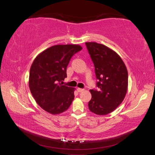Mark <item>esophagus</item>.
<instances>
[{
    "label": "esophagus",
    "mask_w": 155,
    "mask_h": 155,
    "mask_svg": "<svg viewBox=\"0 0 155 155\" xmlns=\"http://www.w3.org/2000/svg\"><path fill=\"white\" fill-rule=\"evenodd\" d=\"M77 91L79 92V93H81V92L84 91V88H77Z\"/></svg>",
    "instance_id": "34e87169"
}]
</instances>
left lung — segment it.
<instances>
[{
	"instance_id": "1",
	"label": "left lung",
	"mask_w": 155,
	"mask_h": 155,
	"mask_svg": "<svg viewBox=\"0 0 155 155\" xmlns=\"http://www.w3.org/2000/svg\"><path fill=\"white\" fill-rule=\"evenodd\" d=\"M94 65L98 90H90L89 110L98 115L112 113L123 101L128 88V71L116 52L94 42H85Z\"/></svg>"
}]
</instances>
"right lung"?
Returning a JSON list of instances; mask_svg holds the SVG:
<instances>
[{
    "label": "right lung",
    "mask_w": 155,
    "mask_h": 155,
    "mask_svg": "<svg viewBox=\"0 0 155 155\" xmlns=\"http://www.w3.org/2000/svg\"><path fill=\"white\" fill-rule=\"evenodd\" d=\"M80 45H58L35 58L29 73V88L36 102L52 114L67 110L74 98V88L62 85L71 57L82 50Z\"/></svg>",
    "instance_id": "1"
}]
</instances>
